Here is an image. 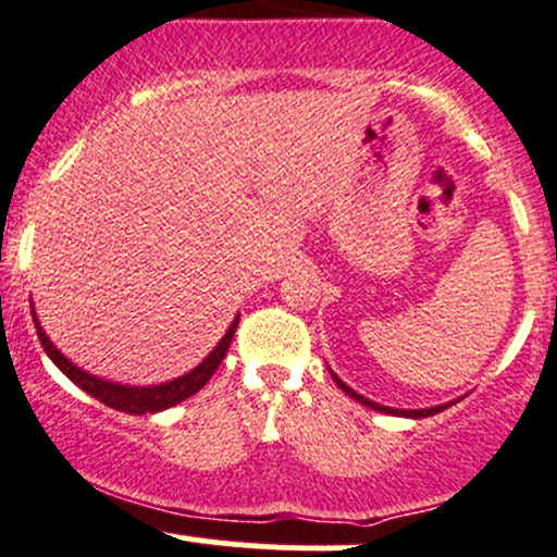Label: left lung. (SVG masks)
<instances>
[{"mask_svg": "<svg viewBox=\"0 0 557 557\" xmlns=\"http://www.w3.org/2000/svg\"><path fill=\"white\" fill-rule=\"evenodd\" d=\"M332 374V372H330ZM332 380L337 382V387L343 389L345 395H350V398L354 400H359L361 406H367V408H374V411H382V413H398V417H411V419H424V417H432V413H440L443 411V408H447V403L445 406H434V408H421V411H400V408H387V406H380V403H374V400H369V398H363V395H359L356 393V389H350L348 385H345V382L341 380V376L337 374H332Z\"/></svg>", "mask_w": 557, "mask_h": 557, "instance_id": "8db88e82", "label": "left lung"}]
</instances>
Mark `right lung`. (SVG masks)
<instances>
[{"instance_id": "1", "label": "right lung", "mask_w": 557, "mask_h": 557, "mask_svg": "<svg viewBox=\"0 0 557 557\" xmlns=\"http://www.w3.org/2000/svg\"><path fill=\"white\" fill-rule=\"evenodd\" d=\"M34 322H36L38 341H41L49 359L57 363V369H60L65 376H70V382H75V385H78L81 389H86L88 395H94L96 400H101L104 406L117 408V411H125V413H157V411H164V408H170V406H177V403L190 398V395H196L198 389L212 380L216 367H220L222 359H225L230 343H233L235 330H238V317H235V322L230 324V330L225 332V337H222L220 345H216L207 359L198 363L194 372L177 376V380H172V382H164V385L127 387V385H114V382L99 380V376H94V374L83 372V369H78V367H73V363H70L65 356H62L60 350L49 343L47 332L38 327L36 317H34Z\"/></svg>"}]
</instances>
